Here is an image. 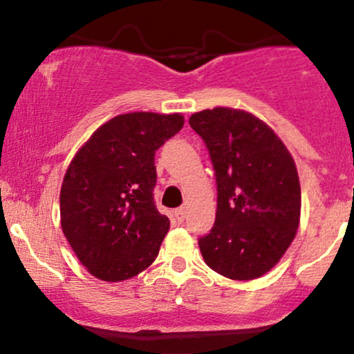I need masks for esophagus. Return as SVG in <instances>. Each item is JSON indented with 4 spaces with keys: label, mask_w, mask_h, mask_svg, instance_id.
Returning <instances> with one entry per match:
<instances>
[{
    "label": "esophagus",
    "mask_w": 354,
    "mask_h": 354,
    "mask_svg": "<svg viewBox=\"0 0 354 354\" xmlns=\"http://www.w3.org/2000/svg\"><path fill=\"white\" fill-rule=\"evenodd\" d=\"M174 216H176L178 223H183V221H185V218H186V209L185 208L176 209V211H174Z\"/></svg>",
    "instance_id": "1"
}]
</instances>
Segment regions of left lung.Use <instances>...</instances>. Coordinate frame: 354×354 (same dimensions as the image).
Returning a JSON list of instances; mask_svg holds the SVG:
<instances>
[{"label":"left lung","instance_id":"left-lung-1","mask_svg":"<svg viewBox=\"0 0 354 354\" xmlns=\"http://www.w3.org/2000/svg\"><path fill=\"white\" fill-rule=\"evenodd\" d=\"M189 126L216 176V219L198 239L205 263L230 279L259 278L295 239L301 188L293 158L261 120L231 108L194 113Z\"/></svg>","mask_w":354,"mask_h":354}]
</instances>
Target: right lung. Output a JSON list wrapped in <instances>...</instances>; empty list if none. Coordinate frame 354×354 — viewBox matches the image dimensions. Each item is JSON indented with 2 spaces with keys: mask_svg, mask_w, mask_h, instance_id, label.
<instances>
[{
  "mask_svg": "<svg viewBox=\"0 0 354 354\" xmlns=\"http://www.w3.org/2000/svg\"><path fill=\"white\" fill-rule=\"evenodd\" d=\"M183 124L178 113L115 116L73 158L61 185V228L96 278L129 279L158 256L169 219L154 205V153Z\"/></svg>",
  "mask_w": 354,
  "mask_h": 354,
  "instance_id": "right-lung-1",
  "label": "right lung"
}]
</instances>
